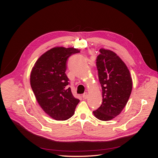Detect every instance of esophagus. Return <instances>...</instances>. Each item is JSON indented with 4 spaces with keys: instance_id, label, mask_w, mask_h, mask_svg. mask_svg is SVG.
Listing matches in <instances>:
<instances>
[{
    "instance_id": "34e87169",
    "label": "esophagus",
    "mask_w": 158,
    "mask_h": 158,
    "mask_svg": "<svg viewBox=\"0 0 158 158\" xmlns=\"http://www.w3.org/2000/svg\"><path fill=\"white\" fill-rule=\"evenodd\" d=\"M88 97V94L87 92H85L84 94H83V98L84 99H87Z\"/></svg>"
}]
</instances>
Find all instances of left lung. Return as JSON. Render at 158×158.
I'll return each instance as SVG.
<instances>
[{
    "mask_svg": "<svg viewBox=\"0 0 158 158\" xmlns=\"http://www.w3.org/2000/svg\"><path fill=\"white\" fill-rule=\"evenodd\" d=\"M97 57L98 78L102 88V104L94 116L110 121L126 106L132 89V80L125 63L115 52L102 48Z\"/></svg>",
    "mask_w": 158,
    "mask_h": 158,
    "instance_id": "left-lung-1",
    "label": "left lung"
}]
</instances>
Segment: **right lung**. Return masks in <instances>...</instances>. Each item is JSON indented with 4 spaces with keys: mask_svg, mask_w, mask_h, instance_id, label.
I'll return each mask as SVG.
<instances>
[{
    "mask_svg": "<svg viewBox=\"0 0 158 158\" xmlns=\"http://www.w3.org/2000/svg\"><path fill=\"white\" fill-rule=\"evenodd\" d=\"M78 49L55 47L43 54L33 66L30 74L31 87L42 109L56 121L67 120L73 115L80 102L68 88L65 74L66 61Z\"/></svg>",
    "mask_w": 158,
    "mask_h": 158,
    "instance_id": "right-lung-1",
    "label": "right lung"
}]
</instances>
